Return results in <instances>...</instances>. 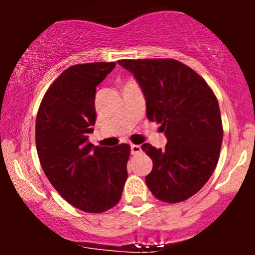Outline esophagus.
I'll return each instance as SVG.
<instances>
[{
  "label": "esophagus",
  "instance_id": "1",
  "mask_svg": "<svg viewBox=\"0 0 255 255\" xmlns=\"http://www.w3.org/2000/svg\"><path fill=\"white\" fill-rule=\"evenodd\" d=\"M130 152H131V154H137L139 152H141V146H140V145H131L130 146Z\"/></svg>",
  "mask_w": 255,
  "mask_h": 255
}]
</instances>
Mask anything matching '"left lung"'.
Here are the masks:
<instances>
[{
	"mask_svg": "<svg viewBox=\"0 0 255 255\" xmlns=\"http://www.w3.org/2000/svg\"><path fill=\"white\" fill-rule=\"evenodd\" d=\"M119 63L136 79L147 119L162 125L168 139L164 150L141 146L153 162L146 184L165 203L187 200L203 188L218 163L223 126L217 98L198 73L172 58Z\"/></svg>",
	"mask_w": 255,
	"mask_h": 255,
	"instance_id": "1",
	"label": "left lung"
}]
</instances>
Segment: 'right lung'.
<instances>
[{
	"label": "right lung",
	"instance_id": "add662e5",
	"mask_svg": "<svg viewBox=\"0 0 255 255\" xmlns=\"http://www.w3.org/2000/svg\"><path fill=\"white\" fill-rule=\"evenodd\" d=\"M115 62L75 64L44 95L36 120L40 165L56 191L85 212L101 213L119 203L127 180L130 147H99L89 141L96 124V87Z\"/></svg>",
	"mask_w": 255,
	"mask_h": 255
}]
</instances>
